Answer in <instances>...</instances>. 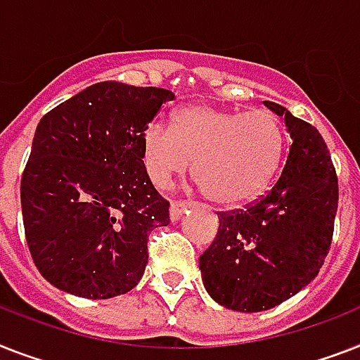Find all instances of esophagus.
Returning a JSON list of instances; mask_svg holds the SVG:
<instances>
[{"mask_svg":"<svg viewBox=\"0 0 360 360\" xmlns=\"http://www.w3.org/2000/svg\"><path fill=\"white\" fill-rule=\"evenodd\" d=\"M194 205V203H190V201H172V207H170V218L174 221H177L183 216L186 209Z\"/></svg>","mask_w":360,"mask_h":360,"instance_id":"1","label":"esophagus"}]
</instances>
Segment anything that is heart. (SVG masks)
<instances>
[{
    "label": "heart",
    "mask_w": 360,
    "mask_h": 360,
    "mask_svg": "<svg viewBox=\"0 0 360 360\" xmlns=\"http://www.w3.org/2000/svg\"><path fill=\"white\" fill-rule=\"evenodd\" d=\"M285 134L271 112L192 105L174 116L172 127L153 122L142 134V157L159 188L188 170L201 192L218 205L253 200L276 175Z\"/></svg>",
    "instance_id": "1"
}]
</instances>
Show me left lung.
<instances>
[{
    "label": "left lung",
    "mask_w": 360,
    "mask_h": 360,
    "mask_svg": "<svg viewBox=\"0 0 360 360\" xmlns=\"http://www.w3.org/2000/svg\"><path fill=\"white\" fill-rule=\"evenodd\" d=\"M264 105L285 116L292 139L281 175L257 203L220 212L214 242L200 257L209 296L240 312L268 311L318 276L338 207L337 172L322 134L283 105Z\"/></svg>",
    "instance_id": "left-lung-1"
}]
</instances>
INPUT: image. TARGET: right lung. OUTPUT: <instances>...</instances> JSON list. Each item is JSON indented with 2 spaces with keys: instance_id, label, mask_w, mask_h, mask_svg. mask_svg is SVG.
Listing matches in <instances>:
<instances>
[{
  "instance_id": "right-lung-1",
  "label": "right lung",
  "mask_w": 360,
  "mask_h": 360,
  "mask_svg": "<svg viewBox=\"0 0 360 360\" xmlns=\"http://www.w3.org/2000/svg\"><path fill=\"white\" fill-rule=\"evenodd\" d=\"M175 96L103 81L49 110L22 175V214L34 264L55 288L86 300L122 296L148 264V236L170 224L142 134Z\"/></svg>"
}]
</instances>
